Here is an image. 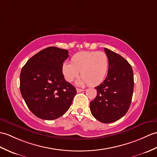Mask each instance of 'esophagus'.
<instances>
[{"label":"esophagus","mask_w":157,"mask_h":157,"mask_svg":"<svg viewBox=\"0 0 157 157\" xmlns=\"http://www.w3.org/2000/svg\"><path fill=\"white\" fill-rule=\"evenodd\" d=\"M77 92L78 93H80V92H83V91H84V90H83V89H79V88H77Z\"/></svg>","instance_id":"1"}]
</instances>
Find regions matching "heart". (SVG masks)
Here are the masks:
<instances>
[{
    "instance_id": "obj_1",
    "label": "heart",
    "mask_w": 157,
    "mask_h": 157,
    "mask_svg": "<svg viewBox=\"0 0 157 157\" xmlns=\"http://www.w3.org/2000/svg\"><path fill=\"white\" fill-rule=\"evenodd\" d=\"M109 67V59L103 52H81L71 58V63L64 62L61 71L65 79L71 82L78 77L82 78L79 84L87 83L90 86L99 85L104 81Z\"/></svg>"
}]
</instances>
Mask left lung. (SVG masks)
I'll return each instance as SVG.
<instances>
[{
	"label": "left lung",
	"mask_w": 157,
	"mask_h": 157,
	"mask_svg": "<svg viewBox=\"0 0 157 157\" xmlns=\"http://www.w3.org/2000/svg\"><path fill=\"white\" fill-rule=\"evenodd\" d=\"M109 59L108 76L96 87L97 96L90 104L91 113L98 121H117L128 112L134 90L132 66L124 58L104 48Z\"/></svg>",
	"instance_id": "left-lung-1"
}]
</instances>
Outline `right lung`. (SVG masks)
Segmentation results:
<instances>
[{
  "label": "right lung",
  "instance_id": "right-lung-1",
  "mask_svg": "<svg viewBox=\"0 0 157 157\" xmlns=\"http://www.w3.org/2000/svg\"><path fill=\"white\" fill-rule=\"evenodd\" d=\"M68 51L49 47L29 59L20 74V90L29 109L47 120L59 118L72 104L76 90L61 71Z\"/></svg>",
  "mask_w": 157,
  "mask_h": 157
}]
</instances>
